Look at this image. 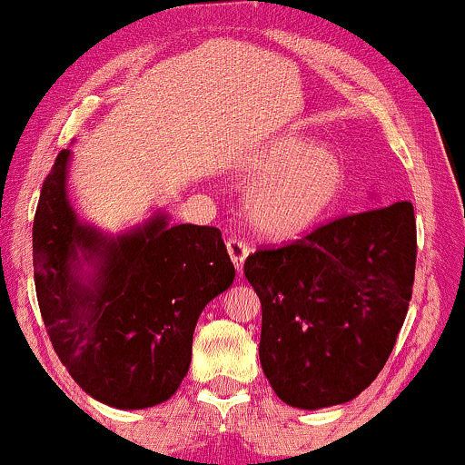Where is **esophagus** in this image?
<instances>
[{
    "mask_svg": "<svg viewBox=\"0 0 465 465\" xmlns=\"http://www.w3.org/2000/svg\"><path fill=\"white\" fill-rule=\"evenodd\" d=\"M227 253H229V257H232V262H233V266H236V271L242 272L244 260H247V257H249V247H247V244H244L242 240H236V238L227 240Z\"/></svg>",
    "mask_w": 465,
    "mask_h": 465,
    "instance_id": "obj_1",
    "label": "esophagus"
}]
</instances>
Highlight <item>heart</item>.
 Here are the masks:
<instances>
[{
    "instance_id": "obj_1",
    "label": "heart",
    "mask_w": 465,
    "mask_h": 465,
    "mask_svg": "<svg viewBox=\"0 0 465 465\" xmlns=\"http://www.w3.org/2000/svg\"><path fill=\"white\" fill-rule=\"evenodd\" d=\"M251 177L242 193L249 225L272 240L310 233L335 210L349 186V169L338 149L299 132L268 138L242 162Z\"/></svg>"
}]
</instances>
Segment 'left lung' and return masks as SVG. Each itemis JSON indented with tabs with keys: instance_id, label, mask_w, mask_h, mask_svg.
Here are the masks:
<instances>
[{
	"instance_id": "1",
	"label": "left lung",
	"mask_w": 465,
	"mask_h": 465,
	"mask_svg": "<svg viewBox=\"0 0 465 465\" xmlns=\"http://www.w3.org/2000/svg\"><path fill=\"white\" fill-rule=\"evenodd\" d=\"M416 272L410 201L344 216L282 249L255 251L244 277L262 301L260 361L290 407L353 401L396 344Z\"/></svg>"
}]
</instances>
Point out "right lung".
I'll return each mask as SVG.
<instances>
[{
	"label": "right lung",
	"mask_w": 465,
	"mask_h": 465,
	"mask_svg": "<svg viewBox=\"0 0 465 465\" xmlns=\"http://www.w3.org/2000/svg\"><path fill=\"white\" fill-rule=\"evenodd\" d=\"M71 149L45 179L32 227L38 307L77 385L116 410L169 401L193 357L201 312L236 279L216 227L177 225L164 210L110 233L69 199Z\"/></svg>",
	"instance_id": "add662e5"
}]
</instances>
